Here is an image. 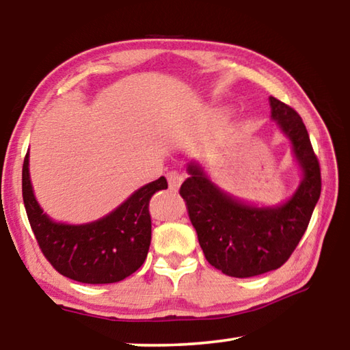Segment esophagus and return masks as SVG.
I'll return each instance as SVG.
<instances>
[{"instance_id": "34e87169", "label": "esophagus", "mask_w": 350, "mask_h": 350, "mask_svg": "<svg viewBox=\"0 0 350 350\" xmlns=\"http://www.w3.org/2000/svg\"><path fill=\"white\" fill-rule=\"evenodd\" d=\"M167 179H168V187L171 191H177L183 182V176L179 173V171H171V173L167 174Z\"/></svg>"}]
</instances>
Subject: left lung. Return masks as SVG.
Wrapping results in <instances>:
<instances>
[{
    "instance_id": "1",
    "label": "left lung",
    "mask_w": 350,
    "mask_h": 350,
    "mask_svg": "<svg viewBox=\"0 0 350 350\" xmlns=\"http://www.w3.org/2000/svg\"><path fill=\"white\" fill-rule=\"evenodd\" d=\"M271 118L292 142L303 170L293 196L276 206L241 202L213 183L199 163L188 165L182 183L189 221L213 267L233 278H250L280 269L299 244L321 194V171L309 133L298 112L270 97Z\"/></svg>"
}]
</instances>
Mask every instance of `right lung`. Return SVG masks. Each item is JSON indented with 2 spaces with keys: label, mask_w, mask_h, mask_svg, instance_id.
Returning a JSON list of instances; mask_svg holds the SVG:
<instances>
[{
  "label": "right lung",
  "mask_w": 350,
  "mask_h": 350,
  "mask_svg": "<svg viewBox=\"0 0 350 350\" xmlns=\"http://www.w3.org/2000/svg\"><path fill=\"white\" fill-rule=\"evenodd\" d=\"M167 188L162 176L98 221L60 224L43 213L33 196L29 152L23 163V200L41 252L58 273L85 284L118 282L140 269L151 244L148 205L154 193Z\"/></svg>",
  "instance_id": "1"
}]
</instances>
